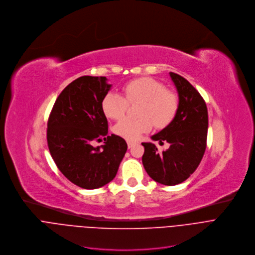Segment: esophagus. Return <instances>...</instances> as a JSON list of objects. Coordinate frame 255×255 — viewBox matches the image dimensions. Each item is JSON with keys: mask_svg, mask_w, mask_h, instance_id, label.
Masks as SVG:
<instances>
[{"mask_svg": "<svg viewBox=\"0 0 255 255\" xmlns=\"http://www.w3.org/2000/svg\"><path fill=\"white\" fill-rule=\"evenodd\" d=\"M135 144V141H132V140H128V148H131L133 145Z\"/></svg>", "mask_w": 255, "mask_h": 255, "instance_id": "1", "label": "esophagus"}]
</instances>
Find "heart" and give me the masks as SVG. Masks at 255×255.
I'll return each mask as SVG.
<instances>
[{"mask_svg":"<svg viewBox=\"0 0 255 255\" xmlns=\"http://www.w3.org/2000/svg\"><path fill=\"white\" fill-rule=\"evenodd\" d=\"M124 96L109 92L103 99L101 108L108 118L119 120L126 115L128 104L140 103L139 119H123L114 128L118 135L128 140H135L142 133L148 132L152 125L159 129L167 128L179 110L178 95L150 77H140L126 84Z\"/></svg>","mask_w":255,"mask_h":255,"instance_id":"1","label":"heart"}]
</instances>
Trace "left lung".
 <instances>
[{"mask_svg": "<svg viewBox=\"0 0 255 255\" xmlns=\"http://www.w3.org/2000/svg\"><path fill=\"white\" fill-rule=\"evenodd\" d=\"M177 88L179 110L174 121L152 140L170 143L167 150L159 151L151 142L144 146L142 165L148 176L158 183L174 186L187 180L198 168L206 149L208 111L201 94L181 75L170 72Z\"/></svg>", "mask_w": 255, "mask_h": 255, "instance_id": "1", "label": "left lung"}]
</instances>
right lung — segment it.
Wrapping results in <instances>:
<instances>
[{"label":"right lung","instance_id":"obj_1","mask_svg":"<svg viewBox=\"0 0 255 255\" xmlns=\"http://www.w3.org/2000/svg\"><path fill=\"white\" fill-rule=\"evenodd\" d=\"M111 87L105 76H81L62 90L49 116L51 157L70 182L83 189H97L113 181L128 149L123 137L109 135L101 103ZM94 140L105 141L93 147Z\"/></svg>","mask_w":255,"mask_h":255}]
</instances>
